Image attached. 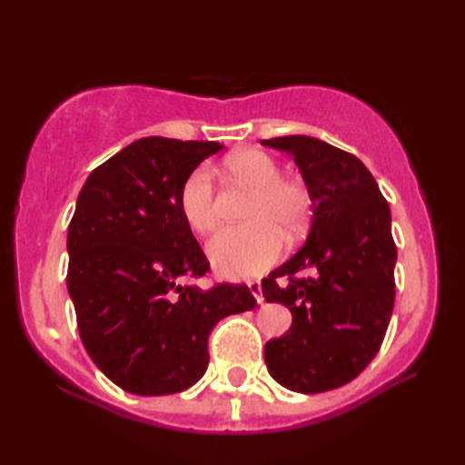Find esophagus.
<instances>
[{"label":"esophagus","mask_w":465,"mask_h":465,"mask_svg":"<svg viewBox=\"0 0 465 465\" xmlns=\"http://www.w3.org/2000/svg\"><path fill=\"white\" fill-rule=\"evenodd\" d=\"M248 288L252 292V295L255 298V302L258 303H263V295H262V283L260 282H250Z\"/></svg>","instance_id":"34e87169"}]
</instances>
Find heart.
<instances>
[{
    "label": "heart",
    "instance_id": "obj_1",
    "mask_svg": "<svg viewBox=\"0 0 465 465\" xmlns=\"http://www.w3.org/2000/svg\"><path fill=\"white\" fill-rule=\"evenodd\" d=\"M227 170L235 180L253 190L245 213L252 223L223 227L210 245L213 270L230 280H243L262 272L282 252V232L298 235L310 217V193L303 183L282 177L280 163L270 153L243 150L227 160ZM213 175L200 165L185 177L180 187V212L185 223L197 233H210L217 223L213 205Z\"/></svg>",
    "mask_w": 465,
    "mask_h": 465
}]
</instances>
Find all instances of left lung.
<instances>
[{
    "mask_svg": "<svg viewBox=\"0 0 465 465\" xmlns=\"http://www.w3.org/2000/svg\"><path fill=\"white\" fill-rule=\"evenodd\" d=\"M262 145L293 157L313 210L303 248L262 282L265 302L283 303L293 318L265 343V365L292 391L341 388L375 358L391 318L398 252L390 205L348 152L310 135Z\"/></svg>",
    "mask_w": 465,
    "mask_h": 465,
    "instance_id": "8db88e82",
    "label": "left lung"
}]
</instances>
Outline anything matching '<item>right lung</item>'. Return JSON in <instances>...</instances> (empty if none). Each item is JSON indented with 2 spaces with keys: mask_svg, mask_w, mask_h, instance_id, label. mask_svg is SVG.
<instances>
[{
  "mask_svg": "<svg viewBox=\"0 0 465 465\" xmlns=\"http://www.w3.org/2000/svg\"><path fill=\"white\" fill-rule=\"evenodd\" d=\"M217 142L142 137L87 177L67 227V292L85 351L135 396L177 393L207 370V338L255 305L245 285L202 292L210 272L180 212V187Z\"/></svg>",
  "mask_w": 465,
  "mask_h": 465,
  "instance_id": "1",
  "label": "right lung"
}]
</instances>
